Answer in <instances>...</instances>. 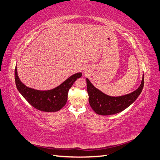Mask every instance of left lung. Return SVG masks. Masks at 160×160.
Instances as JSON below:
<instances>
[{
	"label": "left lung",
	"instance_id": "8db88e82",
	"mask_svg": "<svg viewBox=\"0 0 160 160\" xmlns=\"http://www.w3.org/2000/svg\"><path fill=\"white\" fill-rule=\"evenodd\" d=\"M87 90L89 102L92 109L101 116L112 115L123 111L136 100L144 86V76L140 87L132 93L122 97H113L106 95L98 90L86 79Z\"/></svg>",
	"mask_w": 160,
	"mask_h": 160
}]
</instances>
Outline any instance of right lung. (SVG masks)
Masks as SVG:
<instances>
[{"label": "right lung", "mask_w": 160, "mask_h": 160, "mask_svg": "<svg viewBox=\"0 0 160 160\" xmlns=\"http://www.w3.org/2000/svg\"><path fill=\"white\" fill-rule=\"evenodd\" d=\"M81 75L82 74L81 72L74 74L54 89L40 91L24 86L18 76L16 67L15 68V81L17 89L31 105L38 110L47 112L59 111L66 105L70 88Z\"/></svg>", "instance_id": "right-lung-1"}]
</instances>
